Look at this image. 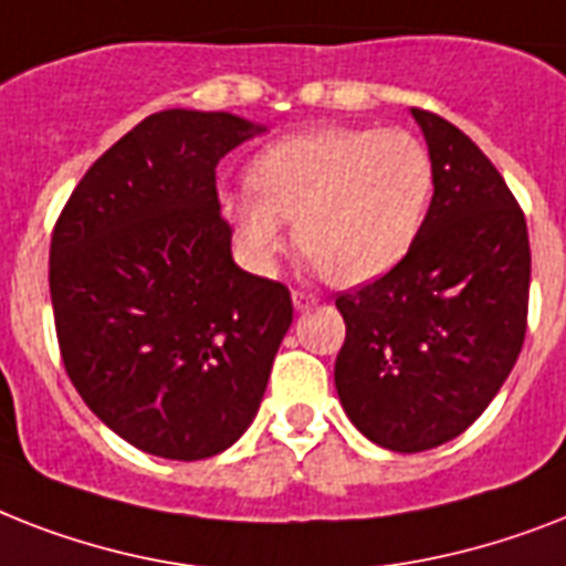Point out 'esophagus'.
Returning a JSON list of instances; mask_svg holds the SVG:
<instances>
[{"instance_id": "1", "label": "esophagus", "mask_w": 566, "mask_h": 566, "mask_svg": "<svg viewBox=\"0 0 566 566\" xmlns=\"http://www.w3.org/2000/svg\"><path fill=\"white\" fill-rule=\"evenodd\" d=\"M317 296L314 293H305V291H293V308L296 311H311L317 305Z\"/></svg>"}]
</instances>
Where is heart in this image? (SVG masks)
Listing matches in <instances>:
<instances>
[{"instance_id": "obj_1", "label": "heart", "mask_w": 566, "mask_h": 566, "mask_svg": "<svg viewBox=\"0 0 566 566\" xmlns=\"http://www.w3.org/2000/svg\"><path fill=\"white\" fill-rule=\"evenodd\" d=\"M249 185L220 196L249 264L270 270L287 247V220H296L300 249L326 279L364 284L413 247L434 190V161L405 128L326 126L258 153Z\"/></svg>"}]
</instances>
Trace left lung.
Wrapping results in <instances>:
<instances>
[{"instance_id":"obj_1","label":"left lung","mask_w":566,"mask_h":566,"mask_svg":"<svg viewBox=\"0 0 566 566\" xmlns=\"http://www.w3.org/2000/svg\"><path fill=\"white\" fill-rule=\"evenodd\" d=\"M434 161V193L408 255L335 300L346 340L335 387L364 438L422 452L473 426L526 337V217L500 170L438 114L411 108Z\"/></svg>"}]
</instances>
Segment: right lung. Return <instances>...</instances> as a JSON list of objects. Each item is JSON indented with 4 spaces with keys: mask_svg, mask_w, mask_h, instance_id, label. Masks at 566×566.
<instances>
[{
    "mask_svg": "<svg viewBox=\"0 0 566 566\" xmlns=\"http://www.w3.org/2000/svg\"><path fill=\"white\" fill-rule=\"evenodd\" d=\"M261 132L226 111L153 114L93 161L52 231L66 376L149 455L229 449L255 420L293 323L291 291L234 264L217 196L222 155Z\"/></svg>",
    "mask_w": 566,
    "mask_h": 566,
    "instance_id": "right-lung-1",
    "label": "right lung"
}]
</instances>
